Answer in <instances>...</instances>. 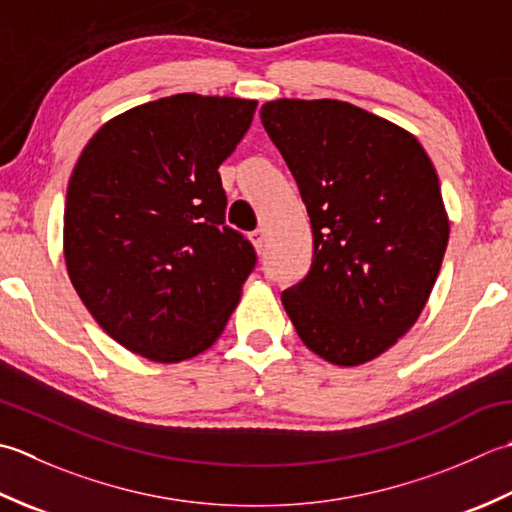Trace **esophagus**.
Returning a JSON list of instances; mask_svg holds the SVG:
<instances>
[{
  "label": "esophagus",
  "instance_id": "obj_1",
  "mask_svg": "<svg viewBox=\"0 0 512 512\" xmlns=\"http://www.w3.org/2000/svg\"><path fill=\"white\" fill-rule=\"evenodd\" d=\"M252 243L258 252H263V247H265V229L263 227H258L256 232H252Z\"/></svg>",
  "mask_w": 512,
  "mask_h": 512
}]
</instances>
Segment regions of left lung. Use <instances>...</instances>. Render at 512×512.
Returning a JSON list of instances; mask_svg holds the SVG:
<instances>
[{"instance_id":"1","label":"left lung","mask_w":512,"mask_h":512,"mask_svg":"<svg viewBox=\"0 0 512 512\" xmlns=\"http://www.w3.org/2000/svg\"><path fill=\"white\" fill-rule=\"evenodd\" d=\"M260 119L314 232L309 274L280 300L305 347L358 367L415 325L440 274L437 172L411 132L347 101L276 99Z\"/></svg>"}]
</instances>
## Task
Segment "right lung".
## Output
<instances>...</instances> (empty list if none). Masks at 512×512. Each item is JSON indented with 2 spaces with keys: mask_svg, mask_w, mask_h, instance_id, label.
Returning a JSON list of instances; mask_svg holds the SVG:
<instances>
[{
  "mask_svg": "<svg viewBox=\"0 0 512 512\" xmlns=\"http://www.w3.org/2000/svg\"><path fill=\"white\" fill-rule=\"evenodd\" d=\"M258 103L194 92L103 123L72 170L64 210L70 283L121 347L174 364L210 349L256 254L225 225L218 168Z\"/></svg>",
  "mask_w": 512,
  "mask_h": 512,
  "instance_id": "1",
  "label": "right lung"
}]
</instances>
